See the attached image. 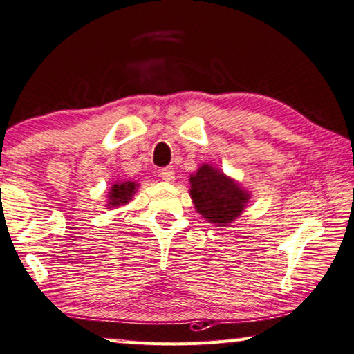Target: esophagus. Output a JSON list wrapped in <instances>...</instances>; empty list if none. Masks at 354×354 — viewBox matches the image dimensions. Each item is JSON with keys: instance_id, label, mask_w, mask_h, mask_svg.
Wrapping results in <instances>:
<instances>
[{"instance_id": "obj_1", "label": "esophagus", "mask_w": 354, "mask_h": 354, "mask_svg": "<svg viewBox=\"0 0 354 354\" xmlns=\"http://www.w3.org/2000/svg\"><path fill=\"white\" fill-rule=\"evenodd\" d=\"M159 176H160V179H164V181H167V183H173L175 181V168L173 167L162 168V170L159 171Z\"/></svg>"}]
</instances>
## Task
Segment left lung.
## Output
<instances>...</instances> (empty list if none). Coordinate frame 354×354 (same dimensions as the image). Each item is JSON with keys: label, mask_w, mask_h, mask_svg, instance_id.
Listing matches in <instances>:
<instances>
[{"label": "left lung", "mask_w": 354, "mask_h": 354, "mask_svg": "<svg viewBox=\"0 0 354 354\" xmlns=\"http://www.w3.org/2000/svg\"><path fill=\"white\" fill-rule=\"evenodd\" d=\"M190 198L198 214L217 227H228L243 214L250 190L225 175L221 168L203 164L189 178Z\"/></svg>", "instance_id": "left-lung-1"}]
</instances>
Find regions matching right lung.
<instances>
[{"label": "right lung", "instance_id": "obj_1", "mask_svg": "<svg viewBox=\"0 0 354 354\" xmlns=\"http://www.w3.org/2000/svg\"><path fill=\"white\" fill-rule=\"evenodd\" d=\"M136 181H116L106 194V207H120L127 205L137 192Z\"/></svg>", "mask_w": 354, "mask_h": 354}]
</instances>
